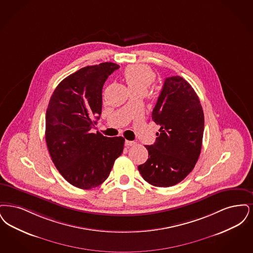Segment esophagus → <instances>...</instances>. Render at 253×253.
I'll use <instances>...</instances> for the list:
<instances>
[{"mask_svg":"<svg viewBox=\"0 0 253 253\" xmlns=\"http://www.w3.org/2000/svg\"><path fill=\"white\" fill-rule=\"evenodd\" d=\"M136 143L134 142V141H127V140H126L125 141V145L126 146H127V147H129V146H133V145H135Z\"/></svg>","mask_w":253,"mask_h":253,"instance_id":"esophagus-1","label":"esophagus"}]
</instances>
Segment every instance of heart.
Masks as SVG:
<instances>
[{
  "label": "heart",
  "instance_id": "b5f03b06",
  "mask_svg": "<svg viewBox=\"0 0 253 253\" xmlns=\"http://www.w3.org/2000/svg\"><path fill=\"white\" fill-rule=\"evenodd\" d=\"M124 80L127 87L133 91H146L155 81L154 72L144 65H130L126 67L124 74Z\"/></svg>",
  "mask_w": 253,
  "mask_h": 253
}]
</instances>
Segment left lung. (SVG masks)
<instances>
[{
	"instance_id": "obj_1",
	"label": "left lung",
	"mask_w": 253,
	"mask_h": 253,
	"mask_svg": "<svg viewBox=\"0 0 253 253\" xmlns=\"http://www.w3.org/2000/svg\"><path fill=\"white\" fill-rule=\"evenodd\" d=\"M161 126L154 144L145 145L148 160L138 166L156 187L176 185L194 169L201 151L204 113L195 89L181 77H167L152 112Z\"/></svg>"
}]
</instances>
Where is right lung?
Returning a JSON list of instances; mask_svg holds the SVG:
<instances>
[{
	"label": "right lung",
	"instance_id": "right-lung-1",
	"mask_svg": "<svg viewBox=\"0 0 253 253\" xmlns=\"http://www.w3.org/2000/svg\"><path fill=\"white\" fill-rule=\"evenodd\" d=\"M117 69L104 62L78 70L57 85L46 110L45 139L52 161L61 176L80 189L102 184L124 150L123 137L90 132L101 115L104 83Z\"/></svg>",
	"mask_w": 253,
	"mask_h": 253
}]
</instances>
